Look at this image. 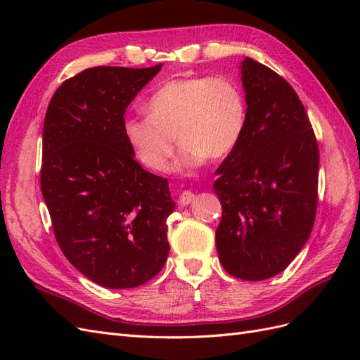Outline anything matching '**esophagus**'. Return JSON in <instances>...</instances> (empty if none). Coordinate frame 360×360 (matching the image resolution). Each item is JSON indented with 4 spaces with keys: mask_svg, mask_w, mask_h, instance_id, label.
<instances>
[{
    "mask_svg": "<svg viewBox=\"0 0 360 360\" xmlns=\"http://www.w3.org/2000/svg\"><path fill=\"white\" fill-rule=\"evenodd\" d=\"M195 201V193L190 192V190H186L179 195V204L181 205H188Z\"/></svg>",
    "mask_w": 360,
    "mask_h": 360,
    "instance_id": "obj_1",
    "label": "esophagus"
}]
</instances>
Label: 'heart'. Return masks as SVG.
<instances>
[{"mask_svg": "<svg viewBox=\"0 0 360 360\" xmlns=\"http://www.w3.org/2000/svg\"><path fill=\"white\" fill-rule=\"evenodd\" d=\"M145 116L125 120L124 134L137 160L156 173L170 168L176 139L179 164L195 168L221 160L238 147L248 124V102L233 79L184 77L160 85L145 102Z\"/></svg>", "mask_w": 360, "mask_h": 360, "instance_id": "1", "label": "heart"}]
</instances>
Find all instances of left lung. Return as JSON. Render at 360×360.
Returning <instances> with one entry per match:
<instances>
[{
	"label": "left lung",
	"instance_id": "left-lung-1",
	"mask_svg": "<svg viewBox=\"0 0 360 360\" xmlns=\"http://www.w3.org/2000/svg\"><path fill=\"white\" fill-rule=\"evenodd\" d=\"M240 68L248 124L213 184L223 207L217 250L229 274L259 281L285 271L309 238L319 147L294 88L249 57Z\"/></svg>",
	"mask_w": 360,
	"mask_h": 360
}]
</instances>
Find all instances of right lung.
Returning <instances> with one entry per match:
<instances>
[{"mask_svg": "<svg viewBox=\"0 0 360 360\" xmlns=\"http://www.w3.org/2000/svg\"><path fill=\"white\" fill-rule=\"evenodd\" d=\"M160 68H89L46 111L40 179L53 235L75 269L108 289L156 277L170 250L168 181L143 170L124 134L127 106Z\"/></svg>", "mask_w": 360, "mask_h": 360, "instance_id": "1", "label": "right lung"}]
</instances>
